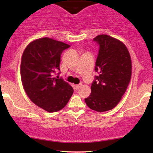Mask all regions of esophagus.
<instances>
[{
    "mask_svg": "<svg viewBox=\"0 0 153 153\" xmlns=\"http://www.w3.org/2000/svg\"><path fill=\"white\" fill-rule=\"evenodd\" d=\"M82 85V83H80V84H78V85H76L75 86V90H78L79 88H80V87Z\"/></svg>",
    "mask_w": 153,
    "mask_h": 153,
    "instance_id": "esophagus-1",
    "label": "esophagus"
}]
</instances>
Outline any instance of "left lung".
Returning <instances> with one entry per match:
<instances>
[{"label": "left lung", "instance_id": "obj_1", "mask_svg": "<svg viewBox=\"0 0 153 153\" xmlns=\"http://www.w3.org/2000/svg\"><path fill=\"white\" fill-rule=\"evenodd\" d=\"M99 45L91 94L85 99L91 109L103 112L114 108L127 90L131 75L130 54L122 42L106 34L94 39Z\"/></svg>", "mask_w": 153, "mask_h": 153}]
</instances>
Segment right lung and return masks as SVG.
<instances>
[{"label": "right lung", "instance_id": "1", "mask_svg": "<svg viewBox=\"0 0 153 153\" xmlns=\"http://www.w3.org/2000/svg\"><path fill=\"white\" fill-rule=\"evenodd\" d=\"M70 47L45 37L29 44L22 54L21 77L26 94L36 106L48 112L64 108L73 94V88L62 78H53L54 73L60 71L61 54Z\"/></svg>", "mask_w": 153, "mask_h": 153}]
</instances>
